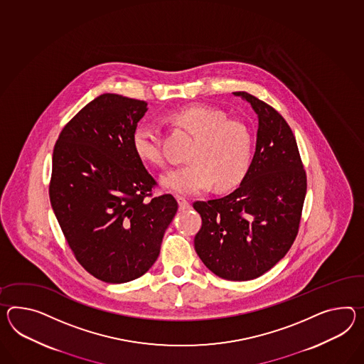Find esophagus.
<instances>
[{"mask_svg":"<svg viewBox=\"0 0 364 364\" xmlns=\"http://www.w3.org/2000/svg\"><path fill=\"white\" fill-rule=\"evenodd\" d=\"M176 200H178V209L180 210H188L189 208H191V204H189V201L184 198V197H181V196H178L176 197Z\"/></svg>","mask_w":364,"mask_h":364,"instance_id":"obj_1","label":"esophagus"}]
</instances>
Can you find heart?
Returning <instances> with one entry per match:
<instances>
[{
	"label": "heart",
	"mask_w": 364,
	"mask_h": 364,
	"mask_svg": "<svg viewBox=\"0 0 364 364\" xmlns=\"http://www.w3.org/2000/svg\"><path fill=\"white\" fill-rule=\"evenodd\" d=\"M169 119L195 138L186 166L168 171L161 184L181 195H195L215 186L228 191L238 186L250 171L254 136L247 124L228 118L217 107L192 105L171 113ZM134 152L144 163L163 167L166 159L159 129L149 121L134 127Z\"/></svg>",
	"instance_id": "b5f03b06"
}]
</instances>
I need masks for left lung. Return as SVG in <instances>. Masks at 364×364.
<instances>
[{
  "instance_id": "8db88e82",
  "label": "left lung",
  "mask_w": 364,
  "mask_h": 364,
  "mask_svg": "<svg viewBox=\"0 0 364 364\" xmlns=\"http://www.w3.org/2000/svg\"><path fill=\"white\" fill-rule=\"evenodd\" d=\"M234 95L257 114V149L240 188L222 198L193 203L203 220L195 248L215 275L246 282L266 274L296 240L306 172L283 116L247 92Z\"/></svg>"
}]
</instances>
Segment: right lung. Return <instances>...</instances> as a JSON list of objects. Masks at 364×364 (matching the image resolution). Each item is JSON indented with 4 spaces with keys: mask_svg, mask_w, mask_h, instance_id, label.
Masks as SVG:
<instances>
[{
    "mask_svg": "<svg viewBox=\"0 0 364 364\" xmlns=\"http://www.w3.org/2000/svg\"><path fill=\"white\" fill-rule=\"evenodd\" d=\"M147 102L104 93L63 127L53 147L50 201L81 267L105 283L132 282L159 257L178 212L132 144Z\"/></svg>",
    "mask_w": 364,
    "mask_h": 364,
    "instance_id": "right-lung-1",
    "label": "right lung"
}]
</instances>
